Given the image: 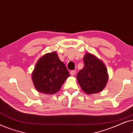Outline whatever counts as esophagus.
Here are the masks:
<instances>
[{
    "mask_svg": "<svg viewBox=\"0 0 133 133\" xmlns=\"http://www.w3.org/2000/svg\"><path fill=\"white\" fill-rule=\"evenodd\" d=\"M75 73H76L75 70H71V72H70V75H72V76H74V75H75Z\"/></svg>",
    "mask_w": 133,
    "mask_h": 133,
    "instance_id": "1",
    "label": "esophagus"
}]
</instances>
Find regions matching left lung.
<instances>
[{"mask_svg":"<svg viewBox=\"0 0 133 133\" xmlns=\"http://www.w3.org/2000/svg\"><path fill=\"white\" fill-rule=\"evenodd\" d=\"M84 65L77 74V79L83 91L87 94L102 91L108 80L107 69L103 63L91 54L83 58Z\"/></svg>","mask_w":133,"mask_h":133,"instance_id":"8db88e82","label":"left lung"}]
</instances>
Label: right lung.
<instances>
[{
  "mask_svg": "<svg viewBox=\"0 0 133 133\" xmlns=\"http://www.w3.org/2000/svg\"><path fill=\"white\" fill-rule=\"evenodd\" d=\"M69 75L64 64L54 52L39 59L32 72V80L39 92L54 94L59 91Z\"/></svg>",
  "mask_w": 133,
  "mask_h": 133,
  "instance_id": "add662e5",
  "label": "right lung"
}]
</instances>
